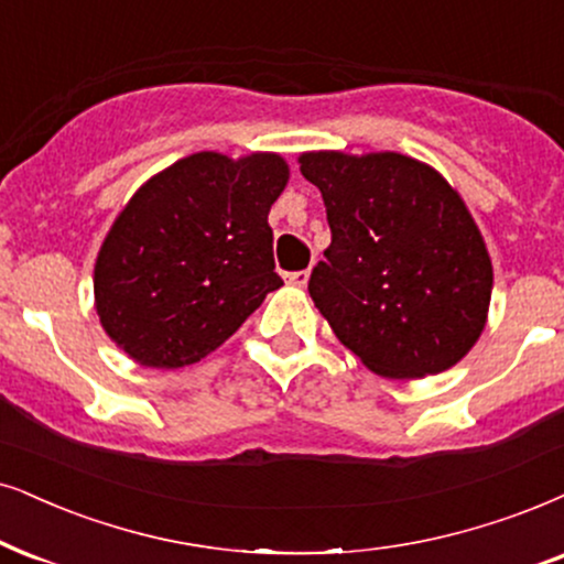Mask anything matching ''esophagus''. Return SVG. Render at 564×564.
<instances>
[{"instance_id":"34e87169","label":"esophagus","mask_w":564,"mask_h":564,"mask_svg":"<svg viewBox=\"0 0 564 564\" xmlns=\"http://www.w3.org/2000/svg\"><path fill=\"white\" fill-rule=\"evenodd\" d=\"M286 281L291 286H306V281H310V270H294V273H286Z\"/></svg>"}]
</instances>
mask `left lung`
I'll return each mask as SVG.
<instances>
[{
	"instance_id": "left-lung-1",
	"label": "left lung",
	"mask_w": 564,
	"mask_h": 564,
	"mask_svg": "<svg viewBox=\"0 0 564 564\" xmlns=\"http://www.w3.org/2000/svg\"><path fill=\"white\" fill-rule=\"evenodd\" d=\"M330 247L310 296L333 333L384 377H424L471 351L491 262L471 213L437 171L401 153H304Z\"/></svg>"
}]
</instances>
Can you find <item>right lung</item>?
<instances>
[{"mask_svg": "<svg viewBox=\"0 0 564 564\" xmlns=\"http://www.w3.org/2000/svg\"><path fill=\"white\" fill-rule=\"evenodd\" d=\"M281 155L195 153L134 192L96 260L104 330L134 361L176 369L208 356L252 315L275 273L270 205Z\"/></svg>", "mask_w": 564, "mask_h": 564, "instance_id": "obj_1", "label": "right lung"}]
</instances>
